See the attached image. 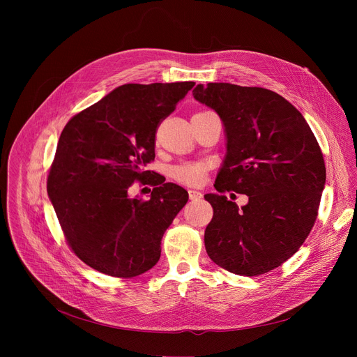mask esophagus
I'll list each match as a JSON object with an SVG mask.
<instances>
[{"mask_svg":"<svg viewBox=\"0 0 357 357\" xmlns=\"http://www.w3.org/2000/svg\"><path fill=\"white\" fill-rule=\"evenodd\" d=\"M202 193L199 190H195V189H190L189 190V199L190 200H197V199H202Z\"/></svg>","mask_w":357,"mask_h":357,"instance_id":"34e87169","label":"esophagus"}]
</instances>
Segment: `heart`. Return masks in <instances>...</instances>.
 <instances>
[{
	"mask_svg": "<svg viewBox=\"0 0 357 357\" xmlns=\"http://www.w3.org/2000/svg\"><path fill=\"white\" fill-rule=\"evenodd\" d=\"M211 169L206 161H183L169 169V176L175 182L186 186H199L206 179Z\"/></svg>",
	"mask_w": 357,
	"mask_h": 357,
	"instance_id": "heart-1",
	"label": "heart"
}]
</instances>
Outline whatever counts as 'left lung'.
Listing matches in <instances>:
<instances>
[{
	"label": "left lung",
	"mask_w": 357,
	"mask_h": 357,
	"mask_svg": "<svg viewBox=\"0 0 357 357\" xmlns=\"http://www.w3.org/2000/svg\"><path fill=\"white\" fill-rule=\"evenodd\" d=\"M193 96L225 124L227 155L208 193L213 218L205 230L208 256L245 277L266 274L291 259L318 218L326 168L302 114L263 87L197 84ZM249 196L238 210L223 192Z\"/></svg>",
	"instance_id": "left-lung-1"
}]
</instances>
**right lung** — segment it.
Returning <instances> with one entry per match:
<instances>
[{
	"label": "right lung",
	"instance_id": "obj_1",
	"mask_svg": "<svg viewBox=\"0 0 357 357\" xmlns=\"http://www.w3.org/2000/svg\"><path fill=\"white\" fill-rule=\"evenodd\" d=\"M195 86L128 83L73 116L65 126L47 175V195L70 250L89 267L132 278L154 267L161 238L188 192L154 182L148 200L130 199L155 158L158 126Z\"/></svg>",
	"mask_w": 357,
	"mask_h": 357
}]
</instances>
